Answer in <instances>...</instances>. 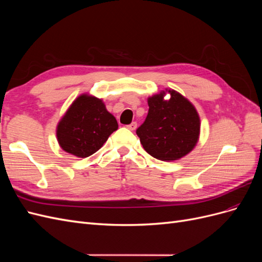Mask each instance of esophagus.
Here are the masks:
<instances>
[{"instance_id": "esophagus-1", "label": "esophagus", "mask_w": 262, "mask_h": 262, "mask_svg": "<svg viewBox=\"0 0 262 262\" xmlns=\"http://www.w3.org/2000/svg\"><path fill=\"white\" fill-rule=\"evenodd\" d=\"M126 128H128L129 130H132V131L136 130L138 128V123L137 122H132L129 125H126Z\"/></svg>"}]
</instances>
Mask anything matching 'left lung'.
<instances>
[{
	"label": "left lung",
	"mask_w": 262,
	"mask_h": 262,
	"mask_svg": "<svg viewBox=\"0 0 262 262\" xmlns=\"http://www.w3.org/2000/svg\"><path fill=\"white\" fill-rule=\"evenodd\" d=\"M166 92L171 98L166 101ZM148 114L137 134L146 152L160 161H177L191 152L200 134V118L186 97L166 90L148 97Z\"/></svg>",
	"instance_id": "left-lung-1"
}]
</instances>
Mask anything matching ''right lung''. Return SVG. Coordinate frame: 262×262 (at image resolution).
<instances>
[{"mask_svg":"<svg viewBox=\"0 0 262 262\" xmlns=\"http://www.w3.org/2000/svg\"><path fill=\"white\" fill-rule=\"evenodd\" d=\"M118 129L116 118L101 99L87 94L78 96L57 126V139L67 153L85 158L105 144Z\"/></svg>","mask_w":262,"mask_h":262,"instance_id":"add662e5","label":"right lung"}]
</instances>
